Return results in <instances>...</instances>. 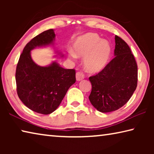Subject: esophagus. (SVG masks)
Instances as JSON below:
<instances>
[{
	"label": "esophagus",
	"mask_w": 154,
	"mask_h": 154,
	"mask_svg": "<svg viewBox=\"0 0 154 154\" xmlns=\"http://www.w3.org/2000/svg\"><path fill=\"white\" fill-rule=\"evenodd\" d=\"M85 78V75L82 72H77L76 73V79L77 81H81Z\"/></svg>",
	"instance_id": "34e87169"
}]
</instances>
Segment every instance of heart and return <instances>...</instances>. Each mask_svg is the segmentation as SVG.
Masks as SVG:
<instances>
[{"mask_svg": "<svg viewBox=\"0 0 154 154\" xmlns=\"http://www.w3.org/2000/svg\"><path fill=\"white\" fill-rule=\"evenodd\" d=\"M74 52L70 51L72 57L85 58L83 65L88 72L95 73L105 68L111 57V48L108 42L94 33L80 36L74 43Z\"/></svg>", "mask_w": 154, "mask_h": 154, "instance_id": "1", "label": "heart"}]
</instances>
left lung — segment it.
<instances>
[{
  "label": "left lung",
  "instance_id": "8db88e82",
  "mask_svg": "<svg viewBox=\"0 0 154 154\" xmlns=\"http://www.w3.org/2000/svg\"><path fill=\"white\" fill-rule=\"evenodd\" d=\"M115 58L100 72L90 77L92 105L102 113L114 111L130 100L137 86V64L125 41L116 35Z\"/></svg>",
  "mask_w": 154,
  "mask_h": 154
}]
</instances>
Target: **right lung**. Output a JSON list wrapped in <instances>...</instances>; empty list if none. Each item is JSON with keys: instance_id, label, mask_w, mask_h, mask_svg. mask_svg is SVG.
<instances>
[{"instance_id": "right-lung-1", "label": "right lung", "mask_w": 154, "mask_h": 154, "mask_svg": "<svg viewBox=\"0 0 154 154\" xmlns=\"http://www.w3.org/2000/svg\"><path fill=\"white\" fill-rule=\"evenodd\" d=\"M53 29L45 30L26 44L15 72L17 95L28 109L48 115L60 105L68 90L75 83V71L65 69L56 62L41 66L32 60L30 51L37 47L53 45Z\"/></svg>"}]
</instances>
